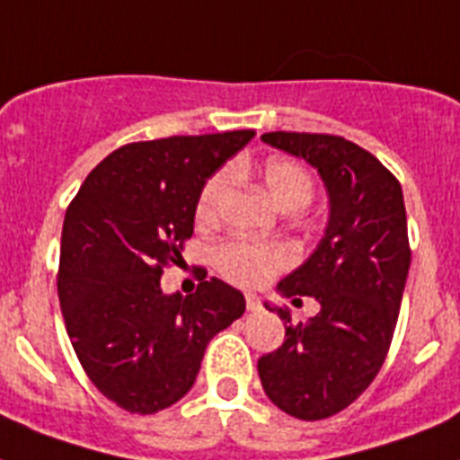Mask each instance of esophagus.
<instances>
[{
    "instance_id": "esophagus-1",
    "label": "esophagus",
    "mask_w": 460,
    "mask_h": 460,
    "mask_svg": "<svg viewBox=\"0 0 460 460\" xmlns=\"http://www.w3.org/2000/svg\"><path fill=\"white\" fill-rule=\"evenodd\" d=\"M245 307H248L251 313H260V310H262V303H260L258 296L248 294V296H245Z\"/></svg>"
}]
</instances>
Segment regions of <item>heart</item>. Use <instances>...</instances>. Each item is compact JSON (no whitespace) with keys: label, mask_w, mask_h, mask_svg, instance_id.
Returning <instances> with one entry per match:
<instances>
[{"label":"heart","mask_w":460,"mask_h":460,"mask_svg":"<svg viewBox=\"0 0 460 460\" xmlns=\"http://www.w3.org/2000/svg\"><path fill=\"white\" fill-rule=\"evenodd\" d=\"M262 183L267 193L281 209H301L313 200L314 183L313 176L305 172L294 159L272 157L262 164ZM229 188V176L226 173H215L200 190L198 205H195V219L200 224H209L219 212L224 195ZM215 267L219 270L224 279L238 287H260L274 274L291 265L294 252L287 245L279 243H252L243 238H231L217 245Z\"/></svg>","instance_id":"1"}]
</instances>
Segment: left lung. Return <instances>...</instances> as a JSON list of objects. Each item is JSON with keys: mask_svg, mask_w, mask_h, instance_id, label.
Segmentation results:
<instances>
[{"mask_svg": "<svg viewBox=\"0 0 460 460\" xmlns=\"http://www.w3.org/2000/svg\"><path fill=\"white\" fill-rule=\"evenodd\" d=\"M262 140L313 164L329 193L324 238L277 287L294 303L313 296L320 313L294 324L288 310L267 305L287 339L258 360L274 406L322 420L372 385L392 346L411 267L403 190L375 155L341 136L274 131Z\"/></svg>", "mask_w": 460, "mask_h": 460, "instance_id": "8db88e82", "label": "left lung"}]
</instances>
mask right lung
<instances>
[{"label":"right lung","mask_w":460,"mask_h":460,"mask_svg":"<svg viewBox=\"0 0 460 460\" xmlns=\"http://www.w3.org/2000/svg\"><path fill=\"white\" fill-rule=\"evenodd\" d=\"M252 136L128 143L88 173L68 205L61 314L90 382L128 413H157L183 399L209 339L243 314V294L217 277L186 298L162 294L159 279L193 236L205 181Z\"/></svg>","instance_id":"right-lung-1"}]
</instances>
